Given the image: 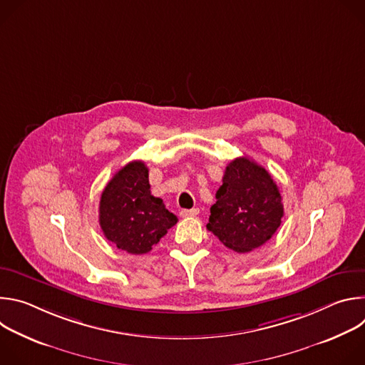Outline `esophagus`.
Masks as SVG:
<instances>
[{"label":"esophagus","mask_w":365,"mask_h":365,"mask_svg":"<svg viewBox=\"0 0 365 365\" xmlns=\"http://www.w3.org/2000/svg\"><path fill=\"white\" fill-rule=\"evenodd\" d=\"M199 214L197 207H193V210H182L180 211V217L186 218V217H196Z\"/></svg>","instance_id":"34e87169"}]
</instances>
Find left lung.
I'll return each mask as SVG.
<instances>
[{
	"mask_svg": "<svg viewBox=\"0 0 365 365\" xmlns=\"http://www.w3.org/2000/svg\"><path fill=\"white\" fill-rule=\"evenodd\" d=\"M280 190L263 168L237 158L227 168L206 228L228 248L248 252L266 244L283 218Z\"/></svg>",
	"mask_w": 365,
	"mask_h": 365,
	"instance_id": "8db88e82",
	"label": "left lung"
}]
</instances>
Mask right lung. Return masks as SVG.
Wrapping results in <instances>:
<instances>
[{"label":"right lung","instance_id":"add662e5","mask_svg":"<svg viewBox=\"0 0 365 365\" xmlns=\"http://www.w3.org/2000/svg\"><path fill=\"white\" fill-rule=\"evenodd\" d=\"M178 222L163 199L150 192L148 169L134 160L118 170L99 200V225L108 241L130 254H145Z\"/></svg>","mask_w":365,"mask_h":365}]
</instances>
